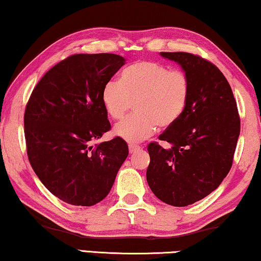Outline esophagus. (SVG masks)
<instances>
[{
    "mask_svg": "<svg viewBox=\"0 0 261 261\" xmlns=\"http://www.w3.org/2000/svg\"><path fill=\"white\" fill-rule=\"evenodd\" d=\"M140 146L139 145H135V144H129V152L130 153H135L137 151H139Z\"/></svg>",
    "mask_w": 261,
    "mask_h": 261,
    "instance_id": "34e87169",
    "label": "esophagus"
}]
</instances>
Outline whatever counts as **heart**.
<instances>
[{
    "label": "heart",
    "mask_w": 261,
    "mask_h": 261,
    "mask_svg": "<svg viewBox=\"0 0 261 261\" xmlns=\"http://www.w3.org/2000/svg\"><path fill=\"white\" fill-rule=\"evenodd\" d=\"M190 94L187 72L155 61H139L125 68L121 82L109 81L102 88V103L110 117L121 120L136 103L134 116L114 127V134L130 143L152 137L178 121Z\"/></svg>",
    "instance_id": "heart-1"
}]
</instances>
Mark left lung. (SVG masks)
Listing matches in <instances>:
<instances>
[{
  "mask_svg": "<svg viewBox=\"0 0 261 261\" xmlns=\"http://www.w3.org/2000/svg\"><path fill=\"white\" fill-rule=\"evenodd\" d=\"M190 79V94L178 121L149 143L146 178L159 199L183 207L219 187L232 166L241 131L236 100L227 78L212 62L184 51H163Z\"/></svg>",
  "mask_w": 261,
  "mask_h": 261,
  "instance_id": "left-lung-1",
  "label": "left lung"
}]
</instances>
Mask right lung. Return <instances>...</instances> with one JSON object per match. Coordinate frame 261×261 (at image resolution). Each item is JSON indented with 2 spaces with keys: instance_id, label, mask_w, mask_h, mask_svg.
<instances>
[{
  "instance_id": "obj_1",
  "label": "right lung",
  "mask_w": 261,
  "mask_h": 261,
  "mask_svg": "<svg viewBox=\"0 0 261 261\" xmlns=\"http://www.w3.org/2000/svg\"><path fill=\"white\" fill-rule=\"evenodd\" d=\"M124 62L108 53L69 56L48 70L26 105L29 161L42 184L67 204L102 200L129 154L120 137L92 145L112 127L101 94Z\"/></svg>"
}]
</instances>
